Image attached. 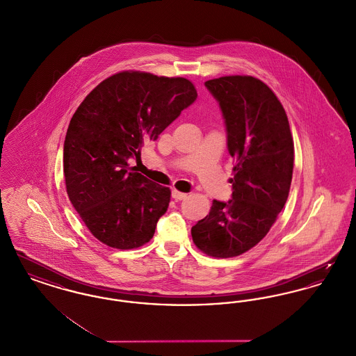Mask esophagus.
Wrapping results in <instances>:
<instances>
[{
	"instance_id": "34e87169",
	"label": "esophagus",
	"mask_w": 356,
	"mask_h": 356,
	"mask_svg": "<svg viewBox=\"0 0 356 356\" xmlns=\"http://www.w3.org/2000/svg\"><path fill=\"white\" fill-rule=\"evenodd\" d=\"M172 197H173L175 200H184L186 197V193H183V192H179V191L173 189V191H172Z\"/></svg>"
}]
</instances>
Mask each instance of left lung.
Returning <instances> with one entry per match:
<instances>
[{"label":"left lung","mask_w":356,"mask_h":356,"mask_svg":"<svg viewBox=\"0 0 356 356\" xmlns=\"http://www.w3.org/2000/svg\"><path fill=\"white\" fill-rule=\"evenodd\" d=\"M220 105L228 152L235 159L232 199L213 200L192 229L208 256L234 257L268 234L287 202L293 170V140L286 111L268 85L252 76L205 81Z\"/></svg>","instance_id":"1"}]
</instances>
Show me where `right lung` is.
Listing matches in <instances>:
<instances>
[{
  "instance_id": "1",
  "label": "right lung",
  "mask_w": 356,
  "mask_h": 356,
  "mask_svg": "<svg viewBox=\"0 0 356 356\" xmlns=\"http://www.w3.org/2000/svg\"><path fill=\"white\" fill-rule=\"evenodd\" d=\"M184 77L120 72L97 85L69 122L64 176L69 200L90 234L118 250L148 243L167 212L170 189L129 167L145 143L196 100Z\"/></svg>"
}]
</instances>
